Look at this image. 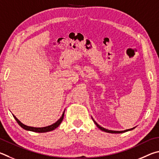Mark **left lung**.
Segmentation results:
<instances>
[{
	"instance_id": "1",
	"label": "left lung",
	"mask_w": 159,
	"mask_h": 159,
	"mask_svg": "<svg viewBox=\"0 0 159 159\" xmlns=\"http://www.w3.org/2000/svg\"><path fill=\"white\" fill-rule=\"evenodd\" d=\"M92 120H93V119H92ZM93 122H94L95 125H97V127L99 128V129L102 130V131H105V132H107V133H111V134H122V133L126 132V131H130V130H132V129H134V128H132L131 129H126V130H125V131H112V130H108V129H106L103 128L102 126H99V125H98V124L96 122H95L94 120H93Z\"/></svg>"
}]
</instances>
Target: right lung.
<instances>
[{
  "mask_svg": "<svg viewBox=\"0 0 159 159\" xmlns=\"http://www.w3.org/2000/svg\"><path fill=\"white\" fill-rule=\"evenodd\" d=\"M64 114H65V111L63 112L61 117H60L56 122H55L54 124H53V125H51L50 126H45V127H33V126H28L24 125V124L20 122V121L18 119H17V118L15 116H14V115H13V117H14V119L16 120L17 123L19 124V126H21V127H22L24 129L27 130V131H30L37 132V133H44V132H48V131H53V130L56 129L57 127V126H58L60 125V123L62 122L63 118H64Z\"/></svg>",
  "mask_w": 159,
  "mask_h": 159,
  "instance_id": "right-lung-1",
  "label": "right lung"
}]
</instances>
